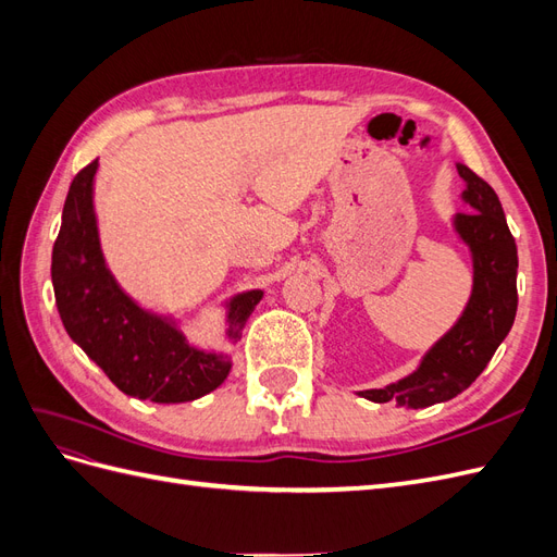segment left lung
<instances>
[{
	"label": "left lung",
	"instance_id": "obj_1",
	"mask_svg": "<svg viewBox=\"0 0 557 557\" xmlns=\"http://www.w3.org/2000/svg\"><path fill=\"white\" fill-rule=\"evenodd\" d=\"M455 166L465 181L460 199L469 211L455 213L450 227L471 256L469 299L458 320L425 350L411 374L358 393L369 401L393 399L397 407L425 409L458 397L493 360L513 325L518 250L499 197L467 164L458 162Z\"/></svg>",
	"mask_w": 557,
	"mask_h": 557
}]
</instances>
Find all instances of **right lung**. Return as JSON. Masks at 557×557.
<instances>
[{
  "mask_svg": "<svg viewBox=\"0 0 557 557\" xmlns=\"http://www.w3.org/2000/svg\"><path fill=\"white\" fill-rule=\"evenodd\" d=\"M95 160L66 193L53 246L55 305L72 342L104 369L117 391L158 404L205 397L221 385L232 358L227 350L193 346L178 318L141 307L107 267L95 211ZM264 290H244L223 301L225 344H237Z\"/></svg>",
  "mask_w": 557,
  "mask_h": 557,
  "instance_id": "right-lung-1",
  "label": "right lung"
}]
</instances>
